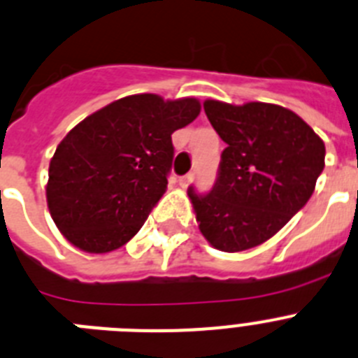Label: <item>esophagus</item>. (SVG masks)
<instances>
[{"label":"esophagus","mask_w":358,"mask_h":358,"mask_svg":"<svg viewBox=\"0 0 358 358\" xmlns=\"http://www.w3.org/2000/svg\"><path fill=\"white\" fill-rule=\"evenodd\" d=\"M194 181V173H188V176H182L179 177V185L182 186V188H188V185Z\"/></svg>","instance_id":"34e87169"}]
</instances>
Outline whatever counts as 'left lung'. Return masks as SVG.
<instances>
[{"instance_id":"1","label":"left lung","mask_w":358,"mask_h":358,"mask_svg":"<svg viewBox=\"0 0 358 358\" xmlns=\"http://www.w3.org/2000/svg\"><path fill=\"white\" fill-rule=\"evenodd\" d=\"M204 112L226 148L212 190H188L195 219L213 248H255L308 203L324 170V143L295 112L271 103L208 99Z\"/></svg>"}]
</instances>
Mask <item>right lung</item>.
<instances>
[{
    "label": "right lung",
    "mask_w": 358,
    "mask_h": 358,
    "mask_svg": "<svg viewBox=\"0 0 358 358\" xmlns=\"http://www.w3.org/2000/svg\"><path fill=\"white\" fill-rule=\"evenodd\" d=\"M199 112L195 97L136 94L76 124L48 166V210L65 239L88 253L132 239L166 192L172 134Z\"/></svg>",
    "instance_id": "right-lung-1"
}]
</instances>
